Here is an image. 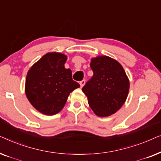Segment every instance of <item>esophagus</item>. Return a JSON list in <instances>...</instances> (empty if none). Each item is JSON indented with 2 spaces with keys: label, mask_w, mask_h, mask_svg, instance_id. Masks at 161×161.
<instances>
[{
  "label": "esophagus",
  "mask_w": 161,
  "mask_h": 161,
  "mask_svg": "<svg viewBox=\"0 0 161 161\" xmlns=\"http://www.w3.org/2000/svg\"><path fill=\"white\" fill-rule=\"evenodd\" d=\"M85 83H86V81H85V80H81L80 82V87L82 88V87H83V86L85 85Z\"/></svg>",
  "instance_id": "obj_1"
}]
</instances>
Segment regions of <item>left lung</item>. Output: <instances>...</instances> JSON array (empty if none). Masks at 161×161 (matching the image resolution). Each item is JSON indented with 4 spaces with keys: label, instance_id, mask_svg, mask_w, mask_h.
<instances>
[{
    "label": "left lung",
    "instance_id": "obj_1",
    "mask_svg": "<svg viewBox=\"0 0 161 161\" xmlns=\"http://www.w3.org/2000/svg\"><path fill=\"white\" fill-rule=\"evenodd\" d=\"M90 67L94 75L82 91L97 116H111L119 110L127 100L129 79L121 64L109 56L92 58Z\"/></svg>",
    "mask_w": 161,
    "mask_h": 161
}]
</instances>
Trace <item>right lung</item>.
Listing matches in <instances>:
<instances>
[{"label":"right lung","instance_id":"right-lung-1","mask_svg":"<svg viewBox=\"0 0 161 161\" xmlns=\"http://www.w3.org/2000/svg\"><path fill=\"white\" fill-rule=\"evenodd\" d=\"M65 54L50 52L34 64L26 75L25 92L32 106L45 115L60 112L72 92L80 85L66 69Z\"/></svg>","mask_w":161,"mask_h":161}]
</instances>
